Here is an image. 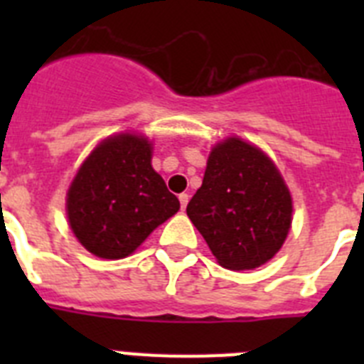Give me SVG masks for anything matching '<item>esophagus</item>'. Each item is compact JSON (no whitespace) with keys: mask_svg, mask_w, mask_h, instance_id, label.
<instances>
[{"mask_svg":"<svg viewBox=\"0 0 364 364\" xmlns=\"http://www.w3.org/2000/svg\"><path fill=\"white\" fill-rule=\"evenodd\" d=\"M178 200H180V208H182V210H186V205H188V200H189L188 193H182V195H178Z\"/></svg>","mask_w":364,"mask_h":364,"instance_id":"obj_1","label":"esophagus"}]
</instances>
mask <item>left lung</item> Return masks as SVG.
Here are the masks:
<instances>
[{"instance_id": "1", "label": "left lung", "mask_w": 364, "mask_h": 364, "mask_svg": "<svg viewBox=\"0 0 364 364\" xmlns=\"http://www.w3.org/2000/svg\"><path fill=\"white\" fill-rule=\"evenodd\" d=\"M188 217L228 269L259 268L281 250L291 197L277 167L255 146L228 138L213 147Z\"/></svg>"}]
</instances>
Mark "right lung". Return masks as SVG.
I'll return each mask as SVG.
<instances>
[{
    "instance_id": "add662e5",
    "label": "right lung",
    "mask_w": 364,
    "mask_h": 364,
    "mask_svg": "<svg viewBox=\"0 0 364 364\" xmlns=\"http://www.w3.org/2000/svg\"><path fill=\"white\" fill-rule=\"evenodd\" d=\"M178 210V198L151 167V144L134 134H118L100 144L67 195L74 235L102 259L133 253Z\"/></svg>"
}]
</instances>
